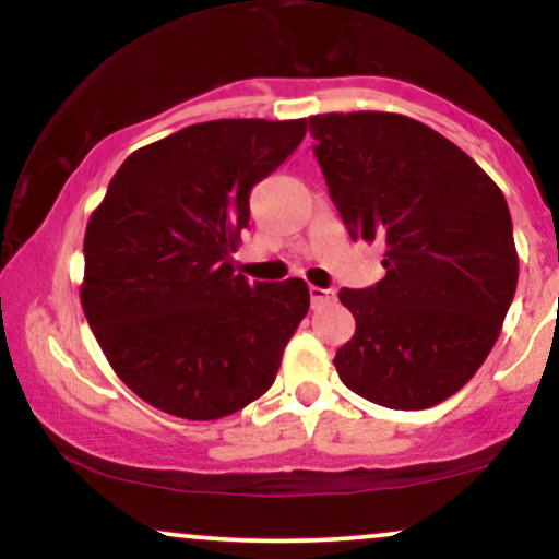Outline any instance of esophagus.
Wrapping results in <instances>:
<instances>
[{"label":"esophagus","mask_w":559,"mask_h":559,"mask_svg":"<svg viewBox=\"0 0 559 559\" xmlns=\"http://www.w3.org/2000/svg\"><path fill=\"white\" fill-rule=\"evenodd\" d=\"M310 299H312V307L320 310V307H329L336 301V292H331V288H320V286H310Z\"/></svg>","instance_id":"esophagus-1"}]
</instances>
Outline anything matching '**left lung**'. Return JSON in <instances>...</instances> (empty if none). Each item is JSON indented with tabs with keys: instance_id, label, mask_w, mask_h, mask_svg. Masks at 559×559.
<instances>
[{
	"instance_id": "8db88e82",
	"label": "left lung",
	"mask_w": 559,
	"mask_h": 559,
	"mask_svg": "<svg viewBox=\"0 0 559 559\" xmlns=\"http://www.w3.org/2000/svg\"><path fill=\"white\" fill-rule=\"evenodd\" d=\"M310 133L352 239L386 247L376 286L338 292L357 323L333 357L338 378L383 407H433L476 376L515 297L504 194L407 115H312Z\"/></svg>"
}]
</instances>
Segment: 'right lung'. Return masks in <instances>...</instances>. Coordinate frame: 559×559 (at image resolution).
<instances>
[{"label":"right lung","mask_w":559,"mask_h":559,"mask_svg":"<svg viewBox=\"0 0 559 559\" xmlns=\"http://www.w3.org/2000/svg\"><path fill=\"white\" fill-rule=\"evenodd\" d=\"M307 120H210L146 144L115 173L83 236L81 305L133 394L217 420L273 386L310 310L301 278L234 273L249 191L305 139Z\"/></svg>","instance_id":"right-lung-1"}]
</instances>
